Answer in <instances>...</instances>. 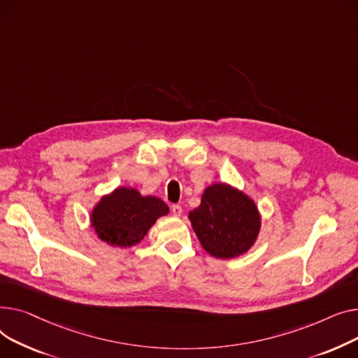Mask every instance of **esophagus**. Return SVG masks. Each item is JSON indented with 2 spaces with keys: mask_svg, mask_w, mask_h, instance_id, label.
<instances>
[{
  "mask_svg": "<svg viewBox=\"0 0 358 358\" xmlns=\"http://www.w3.org/2000/svg\"><path fill=\"white\" fill-rule=\"evenodd\" d=\"M171 209H172V214H173L175 217H179V215L182 214V211H183L180 205H172Z\"/></svg>",
  "mask_w": 358,
  "mask_h": 358,
  "instance_id": "34e87169",
  "label": "esophagus"
}]
</instances>
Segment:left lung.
I'll list each match as a JSON object with an SVG mask.
<instances>
[{"mask_svg": "<svg viewBox=\"0 0 358 358\" xmlns=\"http://www.w3.org/2000/svg\"><path fill=\"white\" fill-rule=\"evenodd\" d=\"M189 220L202 247L217 259L244 255L260 229L256 203L224 183L205 189L201 205L189 214Z\"/></svg>", "mask_w": 358, "mask_h": 358, "instance_id": "1", "label": "left lung"}]
</instances>
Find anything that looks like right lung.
<instances>
[{
    "instance_id": "1",
    "label": "right lung",
    "mask_w": 358,
    "mask_h": 358,
    "mask_svg": "<svg viewBox=\"0 0 358 358\" xmlns=\"http://www.w3.org/2000/svg\"><path fill=\"white\" fill-rule=\"evenodd\" d=\"M167 205L156 196H141L136 189L118 187L101 199L92 213V227L98 237L111 245L130 247L141 241Z\"/></svg>"
}]
</instances>
